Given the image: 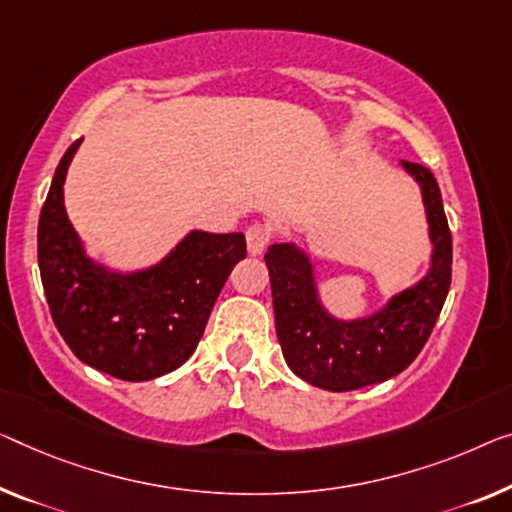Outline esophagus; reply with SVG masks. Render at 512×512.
Wrapping results in <instances>:
<instances>
[{"instance_id": "obj_1", "label": "esophagus", "mask_w": 512, "mask_h": 512, "mask_svg": "<svg viewBox=\"0 0 512 512\" xmlns=\"http://www.w3.org/2000/svg\"><path fill=\"white\" fill-rule=\"evenodd\" d=\"M269 241H271V234L264 225L255 223L246 230V243H248V253L250 255H262L266 246H269Z\"/></svg>"}]
</instances>
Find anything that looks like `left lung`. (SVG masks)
Wrapping results in <instances>:
<instances>
[{
	"label": "left lung",
	"mask_w": 512,
	"mask_h": 512,
	"mask_svg": "<svg viewBox=\"0 0 512 512\" xmlns=\"http://www.w3.org/2000/svg\"><path fill=\"white\" fill-rule=\"evenodd\" d=\"M400 165L421 186L430 269L372 315H331L319 296L315 264L294 241L273 243L264 255L282 356L296 377L324 391H356L400 375L421 354L451 289L453 239L439 183L423 165L409 160Z\"/></svg>",
	"instance_id": "left-lung-1"
}]
</instances>
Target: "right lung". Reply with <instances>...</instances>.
Wrapping results in <instances>:
<instances>
[{"instance_id":"1","label":"right lung","mask_w":512,"mask_h":512,"mask_svg":"<svg viewBox=\"0 0 512 512\" xmlns=\"http://www.w3.org/2000/svg\"><path fill=\"white\" fill-rule=\"evenodd\" d=\"M80 142L59 160L38 218V269L57 331L82 363L124 381L177 370L195 352L234 264L241 232H188L158 264L110 269L87 255L64 207V181Z\"/></svg>"}]
</instances>
